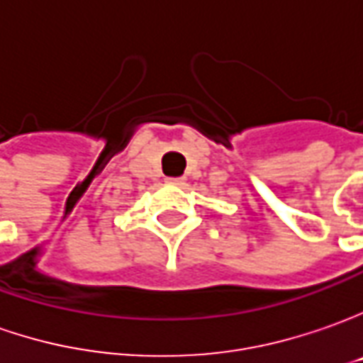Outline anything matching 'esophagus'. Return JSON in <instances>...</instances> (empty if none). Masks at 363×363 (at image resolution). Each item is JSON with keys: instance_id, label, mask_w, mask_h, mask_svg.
<instances>
[{"instance_id": "esophagus-1", "label": "esophagus", "mask_w": 363, "mask_h": 363, "mask_svg": "<svg viewBox=\"0 0 363 363\" xmlns=\"http://www.w3.org/2000/svg\"><path fill=\"white\" fill-rule=\"evenodd\" d=\"M169 182H172V184H184V179H182V177H177V179H169Z\"/></svg>"}]
</instances>
